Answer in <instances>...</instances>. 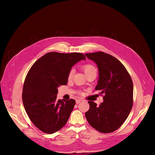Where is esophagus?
I'll return each mask as SVG.
<instances>
[{
    "label": "esophagus",
    "instance_id": "34e87169",
    "mask_svg": "<svg viewBox=\"0 0 155 155\" xmlns=\"http://www.w3.org/2000/svg\"><path fill=\"white\" fill-rule=\"evenodd\" d=\"M81 101V100H80V99H77V100H76V104H79Z\"/></svg>",
    "mask_w": 155,
    "mask_h": 155
}]
</instances>
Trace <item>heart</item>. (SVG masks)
Masks as SVG:
<instances>
[{"label":"heart","instance_id":"heart-1","mask_svg":"<svg viewBox=\"0 0 155 155\" xmlns=\"http://www.w3.org/2000/svg\"><path fill=\"white\" fill-rule=\"evenodd\" d=\"M82 69H83L84 73L86 74V75L87 76H88L89 75L93 74V73H96L97 72V69L95 67V66L91 64L87 63V64H85L82 66ZM75 72V70L74 69L72 68L71 69H70V71L68 72V78L69 80H71L73 78L74 74ZM79 94H81V92H79Z\"/></svg>","mask_w":155,"mask_h":155}]
</instances>
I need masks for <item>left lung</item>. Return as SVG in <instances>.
Masks as SVG:
<instances>
[{
    "label": "left lung",
    "instance_id": "obj_1",
    "mask_svg": "<svg viewBox=\"0 0 155 155\" xmlns=\"http://www.w3.org/2000/svg\"><path fill=\"white\" fill-rule=\"evenodd\" d=\"M85 55L98 66L99 77L95 90L101 91L104 99L99 106L88 101L90 109L85 116L93 128L102 133H110L124 123L130 112L133 83L123 64L113 56L102 51Z\"/></svg>",
    "mask_w": 155,
    "mask_h": 155
}]
</instances>
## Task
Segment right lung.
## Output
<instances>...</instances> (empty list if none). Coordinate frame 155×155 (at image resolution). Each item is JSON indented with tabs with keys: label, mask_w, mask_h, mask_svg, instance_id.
Returning a JSON list of instances; mask_svg holds the SVG:
<instances>
[{
	"label": "right lung",
	"mask_w": 155,
	"mask_h": 155,
	"mask_svg": "<svg viewBox=\"0 0 155 155\" xmlns=\"http://www.w3.org/2000/svg\"><path fill=\"white\" fill-rule=\"evenodd\" d=\"M85 59L80 53L50 52L39 58L29 69L22 99L29 119L41 131L53 134L67 123L75 101L58 100V87L67 84L71 68Z\"/></svg>",
	"instance_id": "right-lung-1"
}]
</instances>
